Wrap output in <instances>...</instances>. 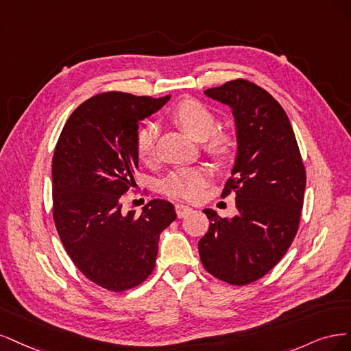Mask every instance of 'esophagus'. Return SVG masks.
I'll return each instance as SVG.
<instances>
[{
  "label": "esophagus",
  "instance_id": "34e87169",
  "mask_svg": "<svg viewBox=\"0 0 351 351\" xmlns=\"http://www.w3.org/2000/svg\"><path fill=\"white\" fill-rule=\"evenodd\" d=\"M175 211H176V216L179 219H184V217L188 216V214L192 213V208H189V207H186L184 204H176L175 206Z\"/></svg>",
  "mask_w": 351,
  "mask_h": 351
}]
</instances>
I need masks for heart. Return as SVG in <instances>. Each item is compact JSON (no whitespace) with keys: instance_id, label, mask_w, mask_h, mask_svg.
<instances>
[{"instance_id":"obj_1","label":"heart","mask_w":351,"mask_h":351,"mask_svg":"<svg viewBox=\"0 0 351 351\" xmlns=\"http://www.w3.org/2000/svg\"><path fill=\"white\" fill-rule=\"evenodd\" d=\"M171 118L186 131L192 138L204 140V149L219 160H224L233 153L236 140L228 130H216L217 118L213 110L197 99H185L171 110ZM157 128L147 123L140 128L135 138V150L138 159L150 163L156 154ZM210 173L202 166L180 167L169 173L163 180L162 188L166 195L176 199L195 201L201 197L202 189L208 182Z\"/></svg>"}]
</instances>
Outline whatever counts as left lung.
<instances>
[{
	"label": "left lung",
	"mask_w": 351,
	"mask_h": 351,
	"mask_svg": "<svg viewBox=\"0 0 351 351\" xmlns=\"http://www.w3.org/2000/svg\"><path fill=\"white\" fill-rule=\"evenodd\" d=\"M233 110L237 157L221 197L236 194L233 219L206 208L208 232L198 242L211 276L233 286L264 277L298 233L306 171L285 109L267 90L237 78L206 90Z\"/></svg>",
	"instance_id": "8db88e82"
}]
</instances>
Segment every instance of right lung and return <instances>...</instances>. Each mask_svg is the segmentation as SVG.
<instances>
[{
    "label": "right lung",
    "mask_w": 351,
    "mask_h": 351,
    "mask_svg": "<svg viewBox=\"0 0 351 351\" xmlns=\"http://www.w3.org/2000/svg\"><path fill=\"white\" fill-rule=\"evenodd\" d=\"M169 97L99 93L73 112L55 145L56 232L82 274L110 291H125L147 280L160 233L176 219L175 207L165 199H152L141 214L122 210V197L135 186L138 123Z\"/></svg>",
    "instance_id": "add662e5"
}]
</instances>
